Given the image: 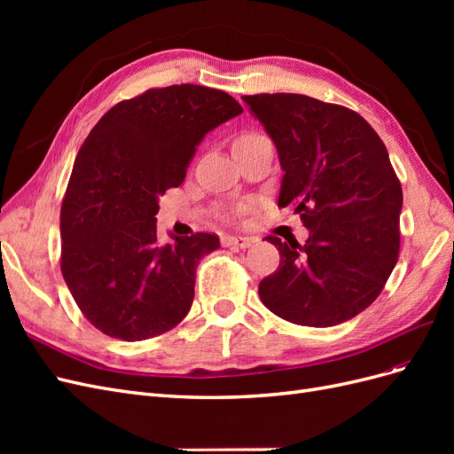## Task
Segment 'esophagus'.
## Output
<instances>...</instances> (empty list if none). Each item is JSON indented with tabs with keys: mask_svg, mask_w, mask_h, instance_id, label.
Segmentation results:
<instances>
[{
	"mask_svg": "<svg viewBox=\"0 0 454 454\" xmlns=\"http://www.w3.org/2000/svg\"><path fill=\"white\" fill-rule=\"evenodd\" d=\"M222 244L223 246H229V248H248V246L252 244V239L248 237H223L222 239Z\"/></svg>",
	"mask_w": 454,
	"mask_h": 454,
	"instance_id": "esophagus-1",
	"label": "esophagus"
}]
</instances>
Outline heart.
Listing matches in <instances>:
<instances>
[{"label":"heart","mask_w":454,"mask_h":454,"mask_svg":"<svg viewBox=\"0 0 454 454\" xmlns=\"http://www.w3.org/2000/svg\"><path fill=\"white\" fill-rule=\"evenodd\" d=\"M244 136H254V134H244Z\"/></svg>","instance_id":"obj_1"}]
</instances>
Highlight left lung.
<instances>
[{"instance_id":"obj_1","label":"left lung","mask_w":454,"mask_h":454,"mask_svg":"<svg viewBox=\"0 0 454 454\" xmlns=\"http://www.w3.org/2000/svg\"><path fill=\"white\" fill-rule=\"evenodd\" d=\"M242 100L277 145L278 206H294L309 229L305 246L267 237L280 265L259 282V297L297 325L347 322L379 297L400 255L403 193L388 151L345 106L286 92Z\"/></svg>"}]
</instances>
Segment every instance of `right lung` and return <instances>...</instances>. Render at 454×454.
<instances>
[{
  "label": "right lung",
  "instance_id": "1",
  "mask_svg": "<svg viewBox=\"0 0 454 454\" xmlns=\"http://www.w3.org/2000/svg\"><path fill=\"white\" fill-rule=\"evenodd\" d=\"M240 114L217 89H149L115 104L81 145L60 208V269L102 333L142 340L185 318L199 261L219 239L195 232L159 242V197L182 185L204 136Z\"/></svg>",
  "mask_w": 454,
  "mask_h": 454
}]
</instances>
